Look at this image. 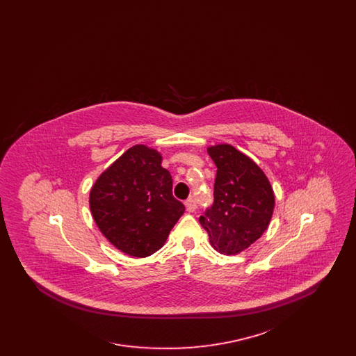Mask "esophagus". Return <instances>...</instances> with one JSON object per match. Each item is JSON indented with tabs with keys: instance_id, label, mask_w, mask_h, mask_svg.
<instances>
[{
	"instance_id": "1",
	"label": "esophagus",
	"mask_w": 356,
	"mask_h": 356,
	"mask_svg": "<svg viewBox=\"0 0 356 356\" xmlns=\"http://www.w3.org/2000/svg\"><path fill=\"white\" fill-rule=\"evenodd\" d=\"M186 211L188 212H195L196 211V200L195 199H188L186 202Z\"/></svg>"
}]
</instances>
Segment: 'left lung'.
Segmentation results:
<instances>
[{
  "instance_id": "1",
  "label": "left lung",
  "mask_w": 356,
  "mask_h": 356,
  "mask_svg": "<svg viewBox=\"0 0 356 356\" xmlns=\"http://www.w3.org/2000/svg\"><path fill=\"white\" fill-rule=\"evenodd\" d=\"M216 164L213 204L200 216L211 245L224 254L247 250L270 225L275 195L266 173L229 144L208 148Z\"/></svg>"
}]
</instances>
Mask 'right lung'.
Returning a JSON list of instances; mask_svg holds the SVG:
<instances>
[{
  "label": "right lung",
  "mask_w": 356,
  "mask_h": 356,
  "mask_svg": "<svg viewBox=\"0 0 356 356\" xmlns=\"http://www.w3.org/2000/svg\"><path fill=\"white\" fill-rule=\"evenodd\" d=\"M161 154L138 144L102 172L89 207L102 235L134 257L159 251L186 207L172 195V176Z\"/></svg>",
  "instance_id": "obj_1"
}]
</instances>
